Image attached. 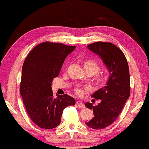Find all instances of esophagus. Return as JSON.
I'll return each mask as SVG.
<instances>
[{"label":"esophagus","instance_id":"34e87169","mask_svg":"<svg viewBox=\"0 0 149 149\" xmlns=\"http://www.w3.org/2000/svg\"><path fill=\"white\" fill-rule=\"evenodd\" d=\"M76 104L78 106V107H79L80 109H84L85 108V106L84 104L82 103V102L81 101V100H77L76 102Z\"/></svg>","mask_w":149,"mask_h":149}]
</instances>
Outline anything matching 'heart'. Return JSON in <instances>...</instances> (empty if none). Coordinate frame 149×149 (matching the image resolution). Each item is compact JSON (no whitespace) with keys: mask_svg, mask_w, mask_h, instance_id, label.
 Wrapping results in <instances>:
<instances>
[{"mask_svg":"<svg viewBox=\"0 0 149 149\" xmlns=\"http://www.w3.org/2000/svg\"><path fill=\"white\" fill-rule=\"evenodd\" d=\"M84 67L86 72L88 74H91L92 75H96L94 77L93 81L96 85L98 86H102L106 84L107 81V77L106 74H102V73H98L100 69V65L97 61L94 59H86L84 62ZM75 92L77 95H81L82 93L81 90L77 89Z\"/></svg>","mask_w":149,"mask_h":149,"instance_id":"heart-1","label":"heart"}]
</instances>
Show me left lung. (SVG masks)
Listing matches in <instances>:
<instances>
[{
    "label": "left lung",
    "instance_id": "8db88e82",
    "mask_svg": "<svg viewBox=\"0 0 149 149\" xmlns=\"http://www.w3.org/2000/svg\"><path fill=\"white\" fill-rule=\"evenodd\" d=\"M98 54L107 66L109 78L107 85L100 88L92 97L100 99L97 106L86 102V107L92 110L95 116L85 123L93 129H102L114 122L130 96V74L127 60L123 51L111 42H97L87 46Z\"/></svg>",
    "mask_w": 149,
    "mask_h": 149
}]
</instances>
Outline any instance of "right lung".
Wrapping results in <instances>:
<instances>
[{
	"label": "right lung",
	"mask_w": 149,
	"mask_h": 149,
	"mask_svg": "<svg viewBox=\"0 0 149 149\" xmlns=\"http://www.w3.org/2000/svg\"><path fill=\"white\" fill-rule=\"evenodd\" d=\"M75 47L44 42L36 46L24 62L20 93L29 117L42 129L58 126L63 110L75 104L74 98L68 95H56L54 98L51 87L66 57Z\"/></svg>",
	"instance_id": "1"
}]
</instances>
